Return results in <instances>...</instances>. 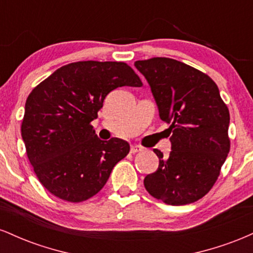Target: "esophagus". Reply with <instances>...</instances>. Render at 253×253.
<instances>
[{"label": "esophagus", "instance_id": "1", "mask_svg": "<svg viewBox=\"0 0 253 253\" xmlns=\"http://www.w3.org/2000/svg\"><path fill=\"white\" fill-rule=\"evenodd\" d=\"M140 151H143V147L141 146H138V145H133V146H130V153H136V152H140Z\"/></svg>", "mask_w": 253, "mask_h": 253}]
</instances>
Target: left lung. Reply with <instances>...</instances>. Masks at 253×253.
Returning a JSON list of instances; mask_svg holds the SVG:
<instances>
[{"mask_svg": "<svg viewBox=\"0 0 253 253\" xmlns=\"http://www.w3.org/2000/svg\"><path fill=\"white\" fill-rule=\"evenodd\" d=\"M149 82L159 118L170 125L169 157L159 150L157 171L145 177L150 195L167 205L202 199L220 175L231 147L229 112L208 75L165 57L136 60Z\"/></svg>", "mask_w": 253, "mask_h": 253, "instance_id": "obj_1", "label": "left lung"}]
</instances>
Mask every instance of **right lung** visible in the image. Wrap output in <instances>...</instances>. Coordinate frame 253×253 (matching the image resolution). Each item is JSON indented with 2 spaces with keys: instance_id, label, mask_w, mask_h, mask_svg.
<instances>
[{
  "instance_id": "right-lung-1",
  "label": "right lung",
  "mask_w": 253,
  "mask_h": 253,
  "mask_svg": "<svg viewBox=\"0 0 253 253\" xmlns=\"http://www.w3.org/2000/svg\"><path fill=\"white\" fill-rule=\"evenodd\" d=\"M125 85H143L126 63L86 60L62 66L28 95L21 135L38 179L52 195L85 201L128 155L127 141L100 140L90 125L107 95Z\"/></svg>"
}]
</instances>
